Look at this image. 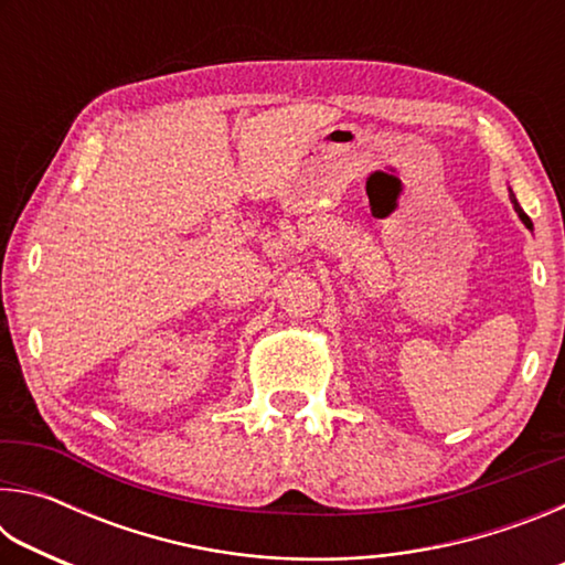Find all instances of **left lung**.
<instances>
[{
  "instance_id": "8db88e82",
  "label": "left lung",
  "mask_w": 565,
  "mask_h": 565,
  "mask_svg": "<svg viewBox=\"0 0 565 565\" xmlns=\"http://www.w3.org/2000/svg\"><path fill=\"white\" fill-rule=\"evenodd\" d=\"M511 204H513V209H515V214H519V216H521V222H523L525 226H529V228H533V224H531V218H529V214H525V212H523V209H521V204H519V202H515L513 191H511Z\"/></svg>"
}]
</instances>
